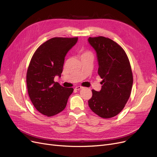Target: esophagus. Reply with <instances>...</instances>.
<instances>
[{"mask_svg":"<svg viewBox=\"0 0 157 157\" xmlns=\"http://www.w3.org/2000/svg\"><path fill=\"white\" fill-rule=\"evenodd\" d=\"M82 88H83V87H82V86H77L75 88V89L77 90H81Z\"/></svg>","mask_w":157,"mask_h":157,"instance_id":"1","label":"esophagus"}]
</instances>
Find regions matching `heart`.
Listing matches in <instances>:
<instances>
[{"instance_id":"b5f03b06","label":"heart","mask_w":157,"mask_h":157,"mask_svg":"<svg viewBox=\"0 0 157 157\" xmlns=\"http://www.w3.org/2000/svg\"><path fill=\"white\" fill-rule=\"evenodd\" d=\"M86 55H92V54L90 53V52H84L82 53V56H86Z\"/></svg>"}]
</instances>
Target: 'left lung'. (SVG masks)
Returning <instances> with one entry per match:
<instances>
[{
  "label": "left lung",
  "instance_id": "8db88e82",
  "mask_svg": "<svg viewBox=\"0 0 157 157\" xmlns=\"http://www.w3.org/2000/svg\"><path fill=\"white\" fill-rule=\"evenodd\" d=\"M98 62V74L103 79L101 90H92L88 105L96 115L104 118L117 115L130 98L133 76L124 50L113 40L104 36L89 37Z\"/></svg>",
  "mask_w": 157,
  "mask_h": 157
}]
</instances>
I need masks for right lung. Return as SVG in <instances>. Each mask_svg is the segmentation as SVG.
Here are the masks:
<instances>
[{"instance_id": "obj_1", "label": "right lung", "mask_w": 157, "mask_h": 157, "mask_svg": "<svg viewBox=\"0 0 157 157\" xmlns=\"http://www.w3.org/2000/svg\"><path fill=\"white\" fill-rule=\"evenodd\" d=\"M78 38L55 37L41 44L33 54L27 72V86L31 101L36 110L52 117L65 108L73 88L54 82L61 77L65 58Z\"/></svg>"}]
</instances>
